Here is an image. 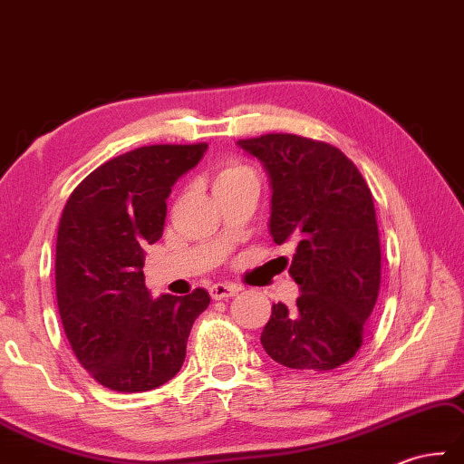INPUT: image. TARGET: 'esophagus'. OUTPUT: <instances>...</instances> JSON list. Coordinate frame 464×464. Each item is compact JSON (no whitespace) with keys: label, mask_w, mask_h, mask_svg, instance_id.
Listing matches in <instances>:
<instances>
[{"label":"esophagus","mask_w":464,"mask_h":464,"mask_svg":"<svg viewBox=\"0 0 464 464\" xmlns=\"http://www.w3.org/2000/svg\"><path fill=\"white\" fill-rule=\"evenodd\" d=\"M238 292H240V287L234 285V284H214L210 287L212 300H224V297H232Z\"/></svg>","instance_id":"obj_1"}]
</instances>
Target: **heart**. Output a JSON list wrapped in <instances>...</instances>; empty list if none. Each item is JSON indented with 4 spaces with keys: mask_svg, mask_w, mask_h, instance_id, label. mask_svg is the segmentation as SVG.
Masks as SVG:
<instances>
[{
    "mask_svg": "<svg viewBox=\"0 0 464 464\" xmlns=\"http://www.w3.org/2000/svg\"><path fill=\"white\" fill-rule=\"evenodd\" d=\"M244 179H256L254 170L238 160H226L214 172V188L228 187V184L240 182Z\"/></svg>",
    "mask_w": 464,
    "mask_h": 464,
    "instance_id": "1",
    "label": "heart"
}]
</instances>
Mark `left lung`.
Segmentation results:
<instances>
[{
    "label": "left lung",
    "mask_w": 464,
    "mask_h": 464,
    "mask_svg": "<svg viewBox=\"0 0 464 464\" xmlns=\"http://www.w3.org/2000/svg\"><path fill=\"white\" fill-rule=\"evenodd\" d=\"M272 184L270 234L295 240L290 276L302 295L290 310L274 304L260 342L274 362L302 372L347 363L363 343L381 284L375 206L362 172L345 154L297 135L242 139Z\"/></svg>",
    "instance_id": "left-lung-1"
}]
</instances>
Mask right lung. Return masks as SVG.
Segmentation results:
<instances>
[{
	"label": "right lung",
	"mask_w": 464,
	"mask_h": 464,
	"mask_svg": "<svg viewBox=\"0 0 464 464\" xmlns=\"http://www.w3.org/2000/svg\"><path fill=\"white\" fill-rule=\"evenodd\" d=\"M208 145H152L111 159L71 192L59 220L55 290L71 349L92 379L121 393H140L180 372L194 319L210 304L188 295L152 300L145 248L167 218L172 184Z\"/></svg>",
	"instance_id": "right-lung-1"
}]
</instances>
